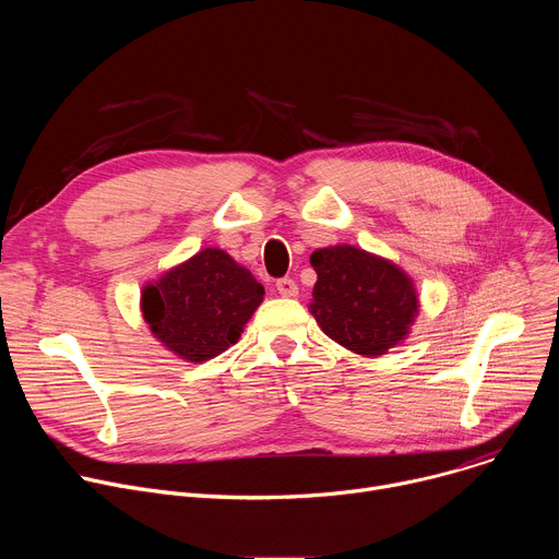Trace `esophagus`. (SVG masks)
Segmentation results:
<instances>
[{
  "instance_id": "esophagus-1",
  "label": "esophagus",
  "mask_w": 559,
  "mask_h": 559,
  "mask_svg": "<svg viewBox=\"0 0 559 559\" xmlns=\"http://www.w3.org/2000/svg\"><path fill=\"white\" fill-rule=\"evenodd\" d=\"M276 289H278L281 296H287V298L298 296V285H296V281H294V278H287V276L276 281Z\"/></svg>"
}]
</instances>
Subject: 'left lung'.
Listing matches in <instances>:
<instances>
[{
  "label": "left lung",
  "instance_id": "obj_1",
  "mask_svg": "<svg viewBox=\"0 0 559 559\" xmlns=\"http://www.w3.org/2000/svg\"><path fill=\"white\" fill-rule=\"evenodd\" d=\"M309 311L321 330L360 356H382L407 338L418 316L414 281L391 261L354 246L316 250Z\"/></svg>",
  "mask_w": 559,
  "mask_h": 559
}]
</instances>
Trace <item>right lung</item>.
Instances as JSON below:
<instances>
[{"label":"right lung","mask_w":559,"mask_h":559,"mask_svg":"<svg viewBox=\"0 0 559 559\" xmlns=\"http://www.w3.org/2000/svg\"><path fill=\"white\" fill-rule=\"evenodd\" d=\"M263 285L227 252L205 248L147 283L141 311L166 349L190 362L223 354L263 302Z\"/></svg>","instance_id":"1"}]
</instances>
